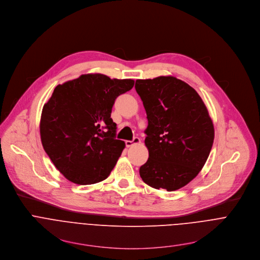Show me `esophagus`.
Returning a JSON list of instances; mask_svg holds the SVG:
<instances>
[{
	"mask_svg": "<svg viewBox=\"0 0 260 260\" xmlns=\"http://www.w3.org/2000/svg\"><path fill=\"white\" fill-rule=\"evenodd\" d=\"M139 142H140L139 137H134L132 140H126L125 141V145H126L127 148H130V147H132L134 145H137V143H139Z\"/></svg>",
	"mask_w": 260,
	"mask_h": 260,
	"instance_id": "34e87169",
	"label": "esophagus"
}]
</instances>
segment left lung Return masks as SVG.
I'll use <instances>...</instances> for the list:
<instances>
[{
    "mask_svg": "<svg viewBox=\"0 0 260 260\" xmlns=\"http://www.w3.org/2000/svg\"><path fill=\"white\" fill-rule=\"evenodd\" d=\"M135 90L148 119V161L140 166L142 181L155 189L178 190L204 167L214 142L208 109L188 83L172 76L137 79Z\"/></svg>",
    "mask_w": 260,
    "mask_h": 260,
    "instance_id": "obj_1",
    "label": "left lung"
}]
</instances>
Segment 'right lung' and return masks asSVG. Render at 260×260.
Listing matches in <instances>:
<instances>
[{"label":"right lung","mask_w":260,"mask_h":260,"mask_svg":"<svg viewBox=\"0 0 260 260\" xmlns=\"http://www.w3.org/2000/svg\"><path fill=\"white\" fill-rule=\"evenodd\" d=\"M133 85L132 79L85 74L55 86L42 109L40 135L44 151L66 179L91 185L109 176L125 148L115 138L112 106Z\"/></svg>","instance_id":"1"}]
</instances>
